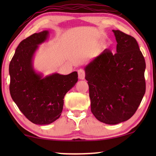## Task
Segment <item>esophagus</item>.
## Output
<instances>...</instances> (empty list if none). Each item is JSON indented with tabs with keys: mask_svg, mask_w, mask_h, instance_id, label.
<instances>
[{
	"mask_svg": "<svg viewBox=\"0 0 156 156\" xmlns=\"http://www.w3.org/2000/svg\"><path fill=\"white\" fill-rule=\"evenodd\" d=\"M78 78L79 79H81V80H83L84 79V77H85V72L83 69H79L78 71Z\"/></svg>",
	"mask_w": 156,
	"mask_h": 156,
	"instance_id": "obj_1",
	"label": "esophagus"
}]
</instances>
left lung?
<instances>
[{"label": "left lung", "mask_w": 156, "mask_h": 156, "mask_svg": "<svg viewBox=\"0 0 156 156\" xmlns=\"http://www.w3.org/2000/svg\"><path fill=\"white\" fill-rule=\"evenodd\" d=\"M115 54L105 49L84 67L91 110L100 122L116 125L133 115L145 94L144 58L133 37L112 30Z\"/></svg>", "instance_id": "left-lung-1"}]
</instances>
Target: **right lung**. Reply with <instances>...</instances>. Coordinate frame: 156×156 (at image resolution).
<instances>
[{"label":"right lung","mask_w":156,"mask_h":156,"mask_svg":"<svg viewBox=\"0 0 156 156\" xmlns=\"http://www.w3.org/2000/svg\"><path fill=\"white\" fill-rule=\"evenodd\" d=\"M49 31L35 33L21 41L9 63L12 98L27 119L36 125L51 124L60 118L64 97L78 82V73H58L43 77L34 69L33 58Z\"/></svg>","instance_id":"obj_1"}]
</instances>
